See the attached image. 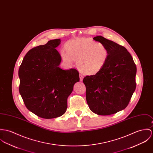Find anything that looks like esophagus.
<instances>
[{
	"instance_id": "34e87169",
	"label": "esophagus",
	"mask_w": 153,
	"mask_h": 153,
	"mask_svg": "<svg viewBox=\"0 0 153 153\" xmlns=\"http://www.w3.org/2000/svg\"><path fill=\"white\" fill-rule=\"evenodd\" d=\"M83 76H82V75L79 74V79H80V81H82V80H83Z\"/></svg>"
}]
</instances>
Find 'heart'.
I'll return each mask as SVG.
<instances>
[{
    "label": "heart",
    "instance_id": "obj_1",
    "mask_svg": "<svg viewBox=\"0 0 153 153\" xmlns=\"http://www.w3.org/2000/svg\"><path fill=\"white\" fill-rule=\"evenodd\" d=\"M61 55L64 61L72 64L76 60L79 70L86 75H95L105 67L109 51L106 47L91 38L81 37L71 40L64 45Z\"/></svg>",
    "mask_w": 153,
    "mask_h": 153
}]
</instances>
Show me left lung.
<instances>
[{
	"mask_svg": "<svg viewBox=\"0 0 153 153\" xmlns=\"http://www.w3.org/2000/svg\"><path fill=\"white\" fill-rule=\"evenodd\" d=\"M93 39L104 44L109 56L99 74L83 78L86 102L94 113L110 115L125 109L129 103L136 87L137 68L123 46L102 36Z\"/></svg>",
	"mask_w": 153,
	"mask_h": 153,
	"instance_id": "1",
	"label": "left lung"
}]
</instances>
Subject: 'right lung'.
I'll return each mask as SVG.
<instances>
[{
    "instance_id": "1",
    "label": "right lung",
    "mask_w": 153,
    "mask_h": 153,
    "mask_svg": "<svg viewBox=\"0 0 153 153\" xmlns=\"http://www.w3.org/2000/svg\"><path fill=\"white\" fill-rule=\"evenodd\" d=\"M60 42V39L50 40L29 50L19 70V89L26 107L44 119L65 113L67 98L79 81L76 69L59 67L61 57L56 48Z\"/></svg>"
}]
</instances>
